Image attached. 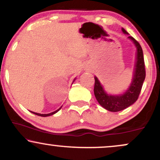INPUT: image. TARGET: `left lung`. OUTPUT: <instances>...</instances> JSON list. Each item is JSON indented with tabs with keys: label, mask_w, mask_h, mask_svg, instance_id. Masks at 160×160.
<instances>
[{
	"label": "left lung",
	"mask_w": 160,
	"mask_h": 160,
	"mask_svg": "<svg viewBox=\"0 0 160 160\" xmlns=\"http://www.w3.org/2000/svg\"><path fill=\"white\" fill-rule=\"evenodd\" d=\"M122 30L124 34H128V32L124 28H122ZM128 38L132 40L135 43L137 49V55L132 81L128 90L122 95H108L102 88L99 80L95 76L94 94L96 99L100 106L106 110L112 112H117L124 110L136 101L141 91L142 86L146 77L145 63H144L143 50L141 45L133 37L128 36Z\"/></svg>",
	"instance_id": "left-lung-1"
}]
</instances>
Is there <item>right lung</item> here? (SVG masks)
I'll return each instance as SVG.
<instances>
[{
    "label": "right lung",
    "mask_w": 160,
    "mask_h": 160,
    "mask_svg": "<svg viewBox=\"0 0 160 160\" xmlns=\"http://www.w3.org/2000/svg\"><path fill=\"white\" fill-rule=\"evenodd\" d=\"M74 80H75V79H74ZM61 108H62V106H61L60 108H58V110H57V111H54V112H52V113H47V114H41V113H35V112H32V111H30V112L32 113H34V114H36V115L40 116V117H49V116L53 115V114H54V113H56L57 112H58V111H59L60 110Z\"/></svg>",
    "instance_id": "1"
}]
</instances>
